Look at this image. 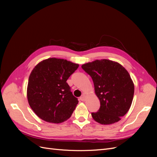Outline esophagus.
Masks as SVG:
<instances>
[{"instance_id": "obj_1", "label": "esophagus", "mask_w": 157, "mask_h": 157, "mask_svg": "<svg viewBox=\"0 0 157 157\" xmlns=\"http://www.w3.org/2000/svg\"><path fill=\"white\" fill-rule=\"evenodd\" d=\"M85 99H86V95H85V94H83L82 96L80 98V99L81 101H84Z\"/></svg>"}]
</instances>
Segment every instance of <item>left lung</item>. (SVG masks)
I'll return each instance as SVG.
<instances>
[{"label":"left lung","mask_w":157,"mask_h":157,"mask_svg":"<svg viewBox=\"0 0 157 157\" xmlns=\"http://www.w3.org/2000/svg\"><path fill=\"white\" fill-rule=\"evenodd\" d=\"M82 68L92 77L100 101L98 111L92 113V118L101 124L119 121L134 98V85L129 73L120 63L105 59L83 64Z\"/></svg>","instance_id":"8db88e82"}]
</instances>
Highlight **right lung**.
<instances>
[{"mask_svg":"<svg viewBox=\"0 0 157 157\" xmlns=\"http://www.w3.org/2000/svg\"><path fill=\"white\" fill-rule=\"evenodd\" d=\"M78 66L52 58L40 61L33 69L27 96L31 108L42 120L58 124L71 117L78 101L66 81Z\"/></svg>","mask_w":157,"mask_h":157,"instance_id":"add662e5","label":"right lung"}]
</instances>
